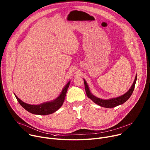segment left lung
Instances as JSON below:
<instances>
[{
  "label": "left lung",
  "mask_w": 150,
  "mask_h": 150,
  "mask_svg": "<svg viewBox=\"0 0 150 150\" xmlns=\"http://www.w3.org/2000/svg\"><path fill=\"white\" fill-rule=\"evenodd\" d=\"M137 79V75H136L135 80L134 81V83H132V85L131 86V88L129 90V91H127V93L124 94L123 95L116 97V98H113L108 100H103L101 99L100 98H98L96 96H94L90 91L88 85H87V83L85 81V79H83L84 81V85H85V92H86V94L87 95V97L90 98L94 103L96 104L99 105L100 106L104 107V108H115L116 106H117L119 105L123 104L125 102H126L128 99L130 98L131 96L134 88H135V85L136 83V81Z\"/></svg>",
  "instance_id": "left-lung-1"
}]
</instances>
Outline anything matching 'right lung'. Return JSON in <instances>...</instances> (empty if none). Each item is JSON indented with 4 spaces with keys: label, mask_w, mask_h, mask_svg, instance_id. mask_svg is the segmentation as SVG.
Instances as JSON below:
<instances>
[{
    "label": "right lung",
    "mask_w": 150,
    "mask_h": 150,
    "mask_svg": "<svg viewBox=\"0 0 150 150\" xmlns=\"http://www.w3.org/2000/svg\"><path fill=\"white\" fill-rule=\"evenodd\" d=\"M70 82L71 81H69L67 83V84L63 88L60 94L55 100L51 101L41 103L38 105H31L25 103L22 100H21L15 94H14L18 103L27 111L34 115H47L55 112L62 105L64 100H65Z\"/></svg>",
    "instance_id": "add662e5"
}]
</instances>
